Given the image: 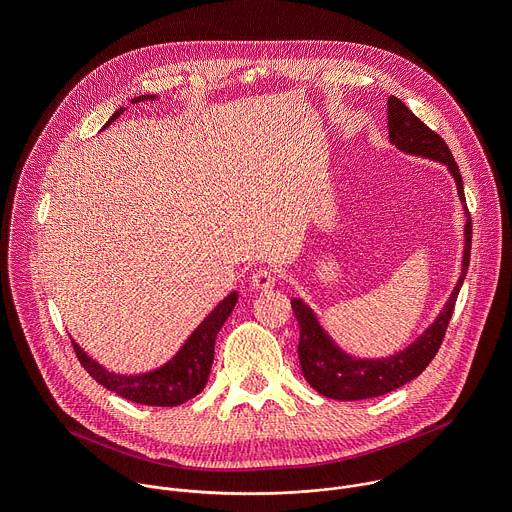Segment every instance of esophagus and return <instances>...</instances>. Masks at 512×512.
<instances>
[{
    "label": "esophagus",
    "mask_w": 512,
    "mask_h": 512,
    "mask_svg": "<svg viewBox=\"0 0 512 512\" xmlns=\"http://www.w3.org/2000/svg\"><path fill=\"white\" fill-rule=\"evenodd\" d=\"M251 285H253V289L267 291V289H271L275 285V273L269 271V269H259V271L253 273Z\"/></svg>",
    "instance_id": "obj_1"
}]
</instances>
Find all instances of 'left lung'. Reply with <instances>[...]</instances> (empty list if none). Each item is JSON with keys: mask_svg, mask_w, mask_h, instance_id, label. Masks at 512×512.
<instances>
[{"mask_svg": "<svg viewBox=\"0 0 512 512\" xmlns=\"http://www.w3.org/2000/svg\"><path fill=\"white\" fill-rule=\"evenodd\" d=\"M387 119L389 141L399 152L444 164L456 182L458 198L462 202V210L466 216L462 271L448 302L444 304L442 312L435 316V320L405 348L387 356L364 358L344 350L322 326L318 314L312 310L310 304H306L302 298L291 300V308H294V314L300 324L298 356L302 375L314 391L336 401L373 399L407 385L409 381L423 373V369L431 362V358L435 356L437 348H440L444 340L458 291L464 283L470 265L472 221L464 198L462 174L458 164L454 162L450 148L440 135L431 131L423 121H419L409 111V107L397 97H389L387 101Z\"/></svg>", "mask_w": 512, "mask_h": 512, "instance_id": "obj_1", "label": "left lung"}]
</instances>
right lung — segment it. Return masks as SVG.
Here are the masks:
<instances>
[{"label": "right lung", "mask_w": 512, "mask_h": 512, "mask_svg": "<svg viewBox=\"0 0 512 512\" xmlns=\"http://www.w3.org/2000/svg\"><path fill=\"white\" fill-rule=\"evenodd\" d=\"M158 95H139L131 99L133 103L141 101H158ZM125 107L117 109L105 127H109L115 119L123 115ZM103 127V129H105ZM239 302V291H231V294L218 302L216 308L196 326V330L184 340V344L178 348V352L166 360L160 367L143 373H117L107 369L105 364L95 360L75 338V352L81 360L87 373L105 389L111 393L139 403V405H154V407H176L192 397H196L208 383L212 360H214V342L218 332H221L223 324L231 316Z\"/></svg>", "instance_id": "right-lung-1"}]
</instances>
